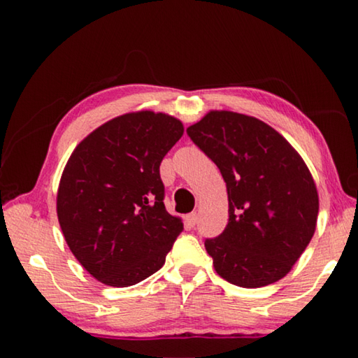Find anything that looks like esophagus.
<instances>
[{"label": "esophagus", "instance_id": "obj_1", "mask_svg": "<svg viewBox=\"0 0 358 358\" xmlns=\"http://www.w3.org/2000/svg\"><path fill=\"white\" fill-rule=\"evenodd\" d=\"M186 221H187V224H189V226H196L197 221H199V216H197V213H191V215H187Z\"/></svg>", "mask_w": 358, "mask_h": 358}]
</instances>
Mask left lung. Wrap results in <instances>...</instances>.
I'll use <instances>...</instances> for the list:
<instances>
[{
    "label": "left lung",
    "instance_id": "obj_1",
    "mask_svg": "<svg viewBox=\"0 0 358 358\" xmlns=\"http://www.w3.org/2000/svg\"><path fill=\"white\" fill-rule=\"evenodd\" d=\"M186 132L227 187V226L205 240L216 273L248 289L280 281L316 230L319 196L310 169L280 132L243 113L210 110Z\"/></svg>",
    "mask_w": 358,
    "mask_h": 358
}]
</instances>
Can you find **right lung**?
Wrapping results in <instances>:
<instances>
[{
  "mask_svg": "<svg viewBox=\"0 0 358 358\" xmlns=\"http://www.w3.org/2000/svg\"><path fill=\"white\" fill-rule=\"evenodd\" d=\"M185 128L141 110L107 121L72 151L57 215L76 259L96 280L128 287L156 273L183 230L167 213L159 166Z\"/></svg>",
  "mask_w": 358,
  "mask_h": 358,
  "instance_id": "add662e5",
  "label": "right lung"
}]
</instances>
